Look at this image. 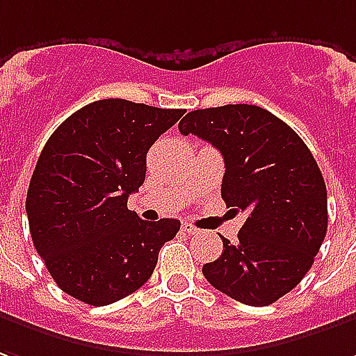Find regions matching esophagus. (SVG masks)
<instances>
[{
  "instance_id": "esophagus-1",
  "label": "esophagus",
  "mask_w": 356,
  "mask_h": 356,
  "mask_svg": "<svg viewBox=\"0 0 356 356\" xmlns=\"http://www.w3.org/2000/svg\"><path fill=\"white\" fill-rule=\"evenodd\" d=\"M183 233H186V235H198V229H195L193 225H188V223H183Z\"/></svg>"
}]
</instances>
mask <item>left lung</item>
Listing matches in <instances>:
<instances>
[{
	"mask_svg": "<svg viewBox=\"0 0 356 356\" xmlns=\"http://www.w3.org/2000/svg\"><path fill=\"white\" fill-rule=\"evenodd\" d=\"M179 133L220 150L221 198L247 212L238 243L223 238V252L204 264V277L250 307L282 299L314 264L327 231V193L312 152L287 123L248 104L195 109Z\"/></svg>",
	"mask_w": 356,
	"mask_h": 356,
	"instance_id": "left-lung-1",
	"label": "left lung"
}]
</instances>
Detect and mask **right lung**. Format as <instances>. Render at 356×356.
<instances>
[{
	"instance_id": "right-lung-1",
	"label": "right lung",
	"mask_w": 356,
	"mask_h": 356,
	"mask_svg": "<svg viewBox=\"0 0 356 356\" xmlns=\"http://www.w3.org/2000/svg\"><path fill=\"white\" fill-rule=\"evenodd\" d=\"M185 109L109 98L67 118L32 173L26 216L49 275L74 299L106 307L150 280L181 221H144L127 198L146 179V154Z\"/></svg>"
}]
</instances>
